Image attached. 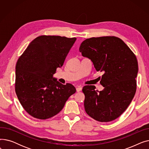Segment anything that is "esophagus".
<instances>
[{
  "label": "esophagus",
  "instance_id": "esophagus-1",
  "mask_svg": "<svg viewBox=\"0 0 149 149\" xmlns=\"http://www.w3.org/2000/svg\"><path fill=\"white\" fill-rule=\"evenodd\" d=\"M76 90H77V92H80L82 90V87L81 86H77L76 88Z\"/></svg>",
  "mask_w": 149,
  "mask_h": 149
}]
</instances>
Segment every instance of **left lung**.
<instances>
[{"label": "left lung", "mask_w": 149, "mask_h": 149, "mask_svg": "<svg viewBox=\"0 0 149 149\" xmlns=\"http://www.w3.org/2000/svg\"><path fill=\"white\" fill-rule=\"evenodd\" d=\"M79 50L91 60L97 71L104 72L100 81L104 88L102 91H95V86L83 88L85 111L98 121H112L126 110L135 96L138 71L135 55L115 36L87 38Z\"/></svg>", "instance_id": "obj_1"}]
</instances>
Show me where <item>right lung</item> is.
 <instances>
[{
    "instance_id": "add662e5",
    "label": "right lung",
    "mask_w": 149,
    "mask_h": 149,
    "mask_svg": "<svg viewBox=\"0 0 149 149\" xmlns=\"http://www.w3.org/2000/svg\"><path fill=\"white\" fill-rule=\"evenodd\" d=\"M75 37L40 36L30 43L15 66V91L25 111L46 120L58 113L76 89L53 78L64 63Z\"/></svg>"
}]
</instances>
